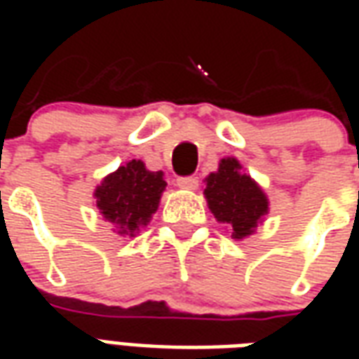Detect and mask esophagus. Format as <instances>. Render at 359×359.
I'll list each match as a JSON object with an SVG mask.
<instances>
[{"label":"esophagus","mask_w":359,"mask_h":359,"mask_svg":"<svg viewBox=\"0 0 359 359\" xmlns=\"http://www.w3.org/2000/svg\"><path fill=\"white\" fill-rule=\"evenodd\" d=\"M200 184L198 177H182V179L177 180V187L182 188V190H196Z\"/></svg>","instance_id":"1"}]
</instances>
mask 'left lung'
Returning <instances> with one entry per match:
<instances>
[{
  "label": "left lung",
  "instance_id": "left-lung-1",
  "mask_svg": "<svg viewBox=\"0 0 359 359\" xmlns=\"http://www.w3.org/2000/svg\"><path fill=\"white\" fill-rule=\"evenodd\" d=\"M203 182L208 208L219 223L229 226L231 238L244 241L256 233L269 213V198L236 157H223L217 171L210 172Z\"/></svg>",
  "mask_w": 359,
  "mask_h": 359
}]
</instances>
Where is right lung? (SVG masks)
<instances>
[{
	"instance_id": "1",
	"label": "right lung",
	"mask_w": 359,
	"mask_h": 359,
	"mask_svg": "<svg viewBox=\"0 0 359 359\" xmlns=\"http://www.w3.org/2000/svg\"><path fill=\"white\" fill-rule=\"evenodd\" d=\"M167 182L140 159L126 161L95 187L94 203L118 236H136L151 221Z\"/></svg>"
}]
</instances>
